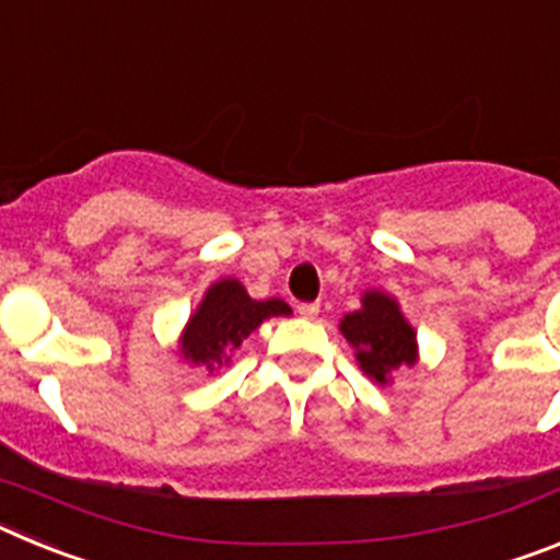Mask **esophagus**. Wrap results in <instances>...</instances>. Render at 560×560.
I'll use <instances>...</instances> for the list:
<instances>
[{"label":"esophagus","instance_id":"1","mask_svg":"<svg viewBox=\"0 0 560 560\" xmlns=\"http://www.w3.org/2000/svg\"><path fill=\"white\" fill-rule=\"evenodd\" d=\"M296 311H300L303 319H316V314H319V303H303V305H296Z\"/></svg>","mask_w":560,"mask_h":560}]
</instances>
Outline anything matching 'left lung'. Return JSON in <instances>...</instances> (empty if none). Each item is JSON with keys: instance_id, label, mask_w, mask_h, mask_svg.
Returning a JSON list of instances; mask_svg holds the SVG:
<instances>
[{"instance_id": "1", "label": "left lung", "mask_w": 560, "mask_h": 560, "mask_svg": "<svg viewBox=\"0 0 560 560\" xmlns=\"http://www.w3.org/2000/svg\"><path fill=\"white\" fill-rule=\"evenodd\" d=\"M339 330L353 348L361 373L378 387L393 384L395 370L418 364V330L387 291H364L359 308L341 316Z\"/></svg>"}]
</instances>
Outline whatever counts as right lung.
Instances as JSON below:
<instances>
[{
	"label": "right lung",
	"instance_id": "obj_1",
	"mask_svg": "<svg viewBox=\"0 0 560 560\" xmlns=\"http://www.w3.org/2000/svg\"><path fill=\"white\" fill-rule=\"evenodd\" d=\"M271 316H291L289 305L280 296L252 300L235 277H221L205 291L201 303L187 316L176 341V355L190 368L219 373L232 361L241 341L255 334Z\"/></svg>",
	"mask_w": 560,
	"mask_h": 560
}]
</instances>
